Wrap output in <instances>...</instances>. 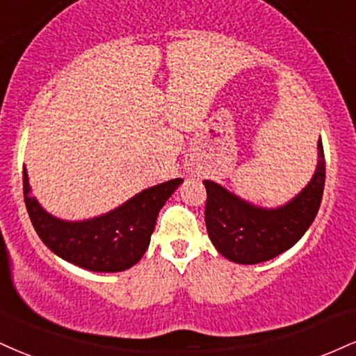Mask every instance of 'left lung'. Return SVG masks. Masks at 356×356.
<instances>
[{"label": "left lung", "instance_id": "left-lung-1", "mask_svg": "<svg viewBox=\"0 0 356 356\" xmlns=\"http://www.w3.org/2000/svg\"><path fill=\"white\" fill-rule=\"evenodd\" d=\"M316 149L318 161L310 182L280 207H260L220 184L204 181L207 191L205 225L209 238L220 255L235 264L254 265L284 254L300 241L315 220L323 195L322 139H318Z\"/></svg>", "mask_w": 356, "mask_h": 356}]
</instances>
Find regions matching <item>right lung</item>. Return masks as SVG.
Masks as SVG:
<instances>
[{"mask_svg": "<svg viewBox=\"0 0 356 356\" xmlns=\"http://www.w3.org/2000/svg\"><path fill=\"white\" fill-rule=\"evenodd\" d=\"M182 182L172 179L157 184L92 219L64 220L44 211L31 195L28 172L23 169L24 202L34 230L51 252L91 272H122L139 262L161 209Z\"/></svg>", "mask_w": 356, "mask_h": 356, "instance_id": "1", "label": "right lung"}]
</instances>
